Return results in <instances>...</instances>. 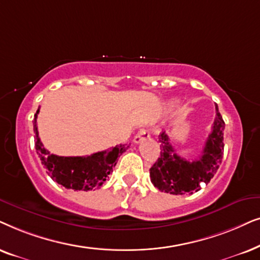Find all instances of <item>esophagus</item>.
<instances>
[{
  "label": "esophagus",
  "mask_w": 260,
  "mask_h": 260,
  "mask_svg": "<svg viewBox=\"0 0 260 260\" xmlns=\"http://www.w3.org/2000/svg\"><path fill=\"white\" fill-rule=\"evenodd\" d=\"M148 138H150V134H148L147 129H145V128H141V129H139V132L136 134V137H134L133 141H134V144H139V143H141V141L148 139Z\"/></svg>",
  "instance_id": "obj_1"
}]
</instances>
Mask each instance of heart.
<instances>
[{"mask_svg":"<svg viewBox=\"0 0 260 260\" xmlns=\"http://www.w3.org/2000/svg\"><path fill=\"white\" fill-rule=\"evenodd\" d=\"M174 103H175V102H174Z\"/></svg>","mask_w":260,"mask_h":260,"instance_id":"obj_1","label":"heart"}]
</instances>
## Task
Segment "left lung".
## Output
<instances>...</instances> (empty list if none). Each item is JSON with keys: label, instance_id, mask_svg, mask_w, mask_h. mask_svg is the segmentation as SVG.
<instances>
[{"label": "left lung", "instance_id": "8db88e82", "mask_svg": "<svg viewBox=\"0 0 260 260\" xmlns=\"http://www.w3.org/2000/svg\"><path fill=\"white\" fill-rule=\"evenodd\" d=\"M216 116L212 133L207 138L202 154L190 161L181 158L170 144L165 132L159 136L160 157L150 169L151 182L160 191L184 195L201 190V183L208 184L216 174L223 155L224 121L215 106Z\"/></svg>", "mask_w": 260, "mask_h": 260}]
</instances>
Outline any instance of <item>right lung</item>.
Segmentation results:
<instances>
[{"label": "right lung", "mask_w": 260, "mask_h": 260, "mask_svg": "<svg viewBox=\"0 0 260 260\" xmlns=\"http://www.w3.org/2000/svg\"><path fill=\"white\" fill-rule=\"evenodd\" d=\"M38 114L39 109L34 115L33 123L37 153L51 178L67 189H72L75 191H88L101 186L113 172L117 158L129 146L127 144H120L110 150L96 152L85 157H60L52 154L40 141L37 127Z\"/></svg>", "instance_id": "1"}]
</instances>
